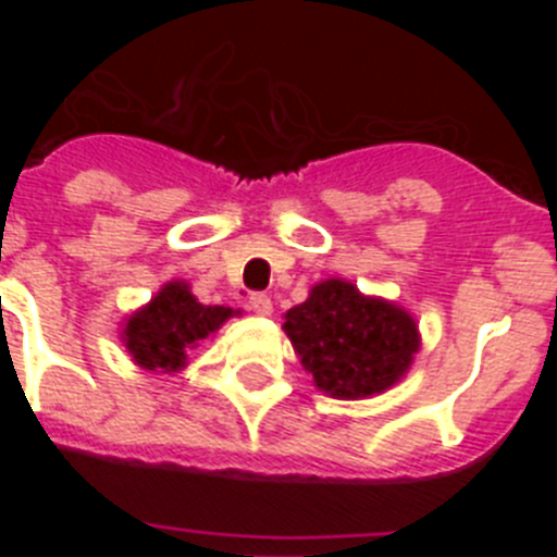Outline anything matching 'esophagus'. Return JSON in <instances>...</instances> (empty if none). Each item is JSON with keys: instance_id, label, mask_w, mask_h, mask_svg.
I'll use <instances>...</instances> for the list:
<instances>
[{"instance_id": "esophagus-1", "label": "esophagus", "mask_w": 557, "mask_h": 557, "mask_svg": "<svg viewBox=\"0 0 557 557\" xmlns=\"http://www.w3.org/2000/svg\"><path fill=\"white\" fill-rule=\"evenodd\" d=\"M248 304L256 314H264V318H268V314H273V301H270L268 295H262V293L250 295Z\"/></svg>"}]
</instances>
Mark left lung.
Segmentation results:
<instances>
[{"mask_svg":"<svg viewBox=\"0 0 557 557\" xmlns=\"http://www.w3.org/2000/svg\"><path fill=\"white\" fill-rule=\"evenodd\" d=\"M282 329L314 387L348 401L398 385L421 348L418 323L405 307L359 293L346 278L314 284L307 301L287 309Z\"/></svg>","mask_w":557,"mask_h":557,"instance_id":"1","label":"left lung"}]
</instances>
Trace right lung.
Listing matches in <instances>:
<instances>
[{"mask_svg":"<svg viewBox=\"0 0 557 557\" xmlns=\"http://www.w3.org/2000/svg\"><path fill=\"white\" fill-rule=\"evenodd\" d=\"M231 307H206L191 295L189 282H166L145 307L122 321L120 339L141 371L181 373L189 366V351L209 339L228 318Z\"/></svg>","mask_w":557,"mask_h":557,"instance_id":"add662e5","label":"right lung"}]
</instances>
